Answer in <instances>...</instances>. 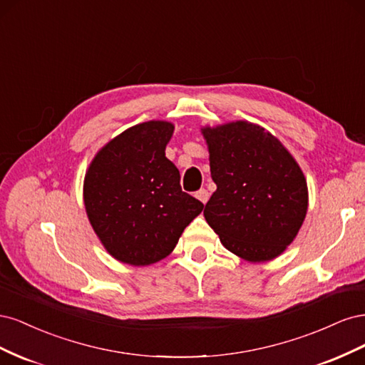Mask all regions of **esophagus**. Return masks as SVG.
Segmentation results:
<instances>
[{
  "label": "esophagus",
  "instance_id": "1",
  "mask_svg": "<svg viewBox=\"0 0 365 365\" xmlns=\"http://www.w3.org/2000/svg\"><path fill=\"white\" fill-rule=\"evenodd\" d=\"M195 196H196V200H200L202 204H207V201H208V197H210V195H208V192L205 190V189H201V190H197L196 193H195Z\"/></svg>",
  "mask_w": 365,
  "mask_h": 365
}]
</instances>
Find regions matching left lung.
<instances>
[{"instance_id": "1", "label": "left lung", "mask_w": 365, "mask_h": 365, "mask_svg": "<svg viewBox=\"0 0 365 365\" xmlns=\"http://www.w3.org/2000/svg\"><path fill=\"white\" fill-rule=\"evenodd\" d=\"M216 192L204 217L240 259L268 262L292 244L307 212V182L279 138L245 120L201 128Z\"/></svg>"}]
</instances>
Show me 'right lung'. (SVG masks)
<instances>
[{"instance_id": "right-lung-1", "label": "right lung", "mask_w": 365, "mask_h": 365, "mask_svg": "<svg viewBox=\"0 0 365 365\" xmlns=\"http://www.w3.org/2000/svg\"><path fill=\"white\" fill-rule=\"evenodd\" d=\"M170 121L150 120L114 137L85 173L83 204L111 256L132 267L168 257L204 204L181 190L180 170L165 158Z\"/></svg>"}]
</instances>
